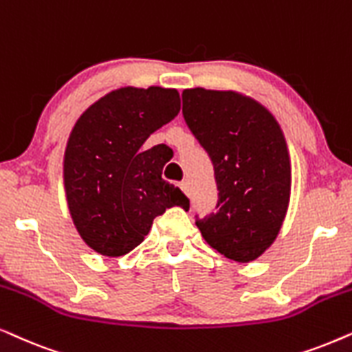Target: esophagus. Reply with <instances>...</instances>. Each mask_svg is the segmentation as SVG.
<instances>
[{"mask_svg":"<svg viewBox=\"0 0 352 352\" xmlns=\"http://www.w3.org/2000/svg\"><path fill=\"white\" fill-rule=\"evenodd\" d=\"M180 188L184 190V193H185V195H188V196H190V193H191V185H190V182H188V180H184V182H182V184H180Z\"/></svg>","mask_w":352,"mask_h":352,"instance_id":"esophagus-1","label":"esophagus"}]
</instances>
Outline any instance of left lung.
Returning a JSON list of instances; mask_svg holds the SVG:
<instances>
[{"label":"left lung","instance_id":"1","mask_svg":"<svg viewBox=\"0 0 352 352\" xmlns=\"http://www.w3.org/2000/svg\"><path fill=\"white\" fill-rule=\"evenodd\" d=\"M186 125L214 164L217 212L196 219L210 248L251 262L277 238L288 210L292 164L275 117L236 91L182 93Z\"/></svg>","mask_w":352,"mask_h":352}]
</instances>
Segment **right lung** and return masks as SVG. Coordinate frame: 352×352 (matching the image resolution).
Wrapping results in <instances>:
<instances>
[{
	"mask_svg": "<svg viewBox=\"0 0 352 352\" xmlns=\"http://www.w3.org/2000/svg\"><path fill=\"white\" fill-rule=\"evenodd\" d=\"M179 111L173 88L125 87L100 98L75 122L64 153V188L75 228L91 250L127 254L166 209H190L180 188L162 179L166 144L143 149Z\"/></svg>",
	"mask_w": 352,
	"mask_h": 352,
	"instance_id": "right-lung-1",
	"label": "right lung"
}]
</instances>
